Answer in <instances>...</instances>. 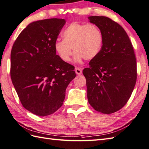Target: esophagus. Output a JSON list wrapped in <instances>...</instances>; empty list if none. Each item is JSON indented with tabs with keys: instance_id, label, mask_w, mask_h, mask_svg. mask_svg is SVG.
Wrapping results in <instances>:
<instances>
[{
	"instance_id": "esophagus-1",
	"label": "esophagus",
	"mask_w": 149,
	"mask_h": 149,
	"mask_svg": "<svg viewBox=\"0 0 149 149\" xmlns=\"http://www.w3.org/2000/svg\"><path fill=\"white\" fill-rule=\"evenodd\" d=\"M75 73H76V74H77V75H81V74H82V73H83L81 70L79 68H75Z\"/></svg>"
}]
</instances>
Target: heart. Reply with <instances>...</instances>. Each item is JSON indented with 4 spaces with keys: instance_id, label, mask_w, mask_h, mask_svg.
Wrapping results in <instances>:
<instances>
[{
    "instance_id": "obj_1",
    "label": "heart",
    "mask_w": 149,
    "mask_h": 149,
    "mask_svg": "<svg viewBox=\"0 0 149 149\" xmlns=\"http://www.w3.org/2000/svg\"><path fill=\"white\" fill-rule=\"evenodd\" d=\"M63 40H57L54 50L63 61H70L72 48L74 60L80 63L84 59L90 60L99 55L103 45V34L100 28L93 24L74 22L62 32Z\"/></svg>"
}]
</instances>
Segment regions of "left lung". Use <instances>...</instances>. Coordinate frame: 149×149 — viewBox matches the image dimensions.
<instances>
[{"label": "left lung", "mask_w": 149, "mask_h": 149, "mask_svg": "<svg viewBox=\"0 0 149 149\" xmlns=\"http://www.w3.org/2000/svg\"><path fill=\"white\" fill-rule=\"evenodd\" d=\"M89 22L100 28L103 45L100 53L83 70L88 102L94 109L111 114L125 105L137 78L133 47L125 30L106 17L91 16Z\"/></svg>", "instance_id": "left-lung-1"}]
</instances>
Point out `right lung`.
Returning <instances> with one entry per match:
<instances>
[{
    "mask_svg": "<svg viewBox=\"0 0 149 149\" xmlns=\"http://www.w3.org/2000/svg\"><path fill=\"white\" fill-rule=\"evenodd\" d=\"M66 23L50 18L29 24L15 40L11 52V78L20 102L29 111L47 116L63 105L74 66L56 55L54 43Z\"/></svg>",
    "mask_w": 149,
    "mask_h": 149,
    "instance_id": "obj_1",
    "label": "right lung"
}]
</instances>
